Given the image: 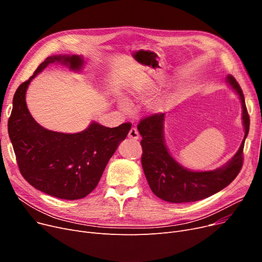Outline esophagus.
I'll use <instances>...</instances> for the list:
<instances>
[{"instance_id": "obj_1", "label": "esophagus", "mask_w": 262, "mask_h": 262, "mask_svg": "<svg viewBox=\"0 0 262 262\" xmlns=\"http://www.w3.org/2000/svg\"><path fill=\"white\" fill-rule=\"evenodd\" d=\"M128 138L133 139V140H138L139 139V133L137 130L136 127H132L129 133H128Z\"/></svg>"}]
</instances>
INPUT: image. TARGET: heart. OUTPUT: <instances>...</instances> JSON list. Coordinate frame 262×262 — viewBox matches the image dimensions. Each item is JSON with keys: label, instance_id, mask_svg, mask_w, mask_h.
<instances>
[{"label": "heart", "instance_id": "1", "mask_svg": "<svg viewBox=\"0 0 262 262\" xmlns=\"http://www.w3.org/2000/svg\"><path fill=\"white\" fill-rule=\"evenodd\" d=\"M146 95H147L146 92H142L141 94H138V98H139V99H144ZM120 106H121V108H122L123 110H125V112H128V110H129V105H128V103L125 102V101H121V102H120Z\"/></svg>", "mask_w": 262, "mask_h": 262}]
</instances>
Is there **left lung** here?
Segmentation results:
<instances>
[{
    "mask_svg": "<svg viewBox=\"0 0 262 262\" xmlns=\"http://www.w3.org/2000/svg\"><path fill=\"white\" fill-rule=\"evenodd\" d=\"M226 81L241 100L245 135L238 152L224 167L213 171L194 172L181 166L170 155L164 142V114L148 116L137 126L142 136V168L150 190L159 199L170 203L196 202L221 191L239 174L243 164L244 141L250 130V116L238 81L231 75L227 76Z\"/></svg>",
    "mask_w": 262,
    "mask_h": 262,
    "instance_id": "obj_1",
    "label": "left lung"
}]
</instances>
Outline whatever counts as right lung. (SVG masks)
<instances>
[{
    "label": "right lung",
    "instance_id": "1",
    "mask_svg": "<svg viewBox=\"0 0 262 262\" xmlns=\"http://www.w3.org/2000/svg\"><path fill=\"white\" fill-rule=\"evenodd\" d=\"M54 62L74 71H79L84 64L78 55H54L40 63L13 95L8 135L19 170L27 183L55 198L79 200L98 186L109 159L126 138L132 124L109 128L92 122L87 129L77 134L57 133L39 125L27 109L25 94L31 80Z\"/></svg>",
    "mask_w": 262,
    "mask_h": 262
}]
</instances>
